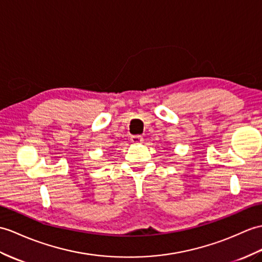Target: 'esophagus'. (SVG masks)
<instances>
[{"label": "esophagus", "instance_id": "esophagus-1", "mask_svg": "<svg viewBox=\"0 0 262 262\" xmlns=\"http://www.w3.org/2000/svg\"><path fill=\"white\" fill-rule=\"evenodd\" d=\"M130 142L134 144H139L143 142V137L139 136V135H135V136H132L130 137Z\"/></svg>", "mask_w": 262, "mask_h": 262}]
</instances>
